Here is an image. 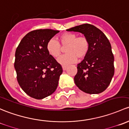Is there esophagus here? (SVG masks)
I'll return each instance as SVG.
<instances>
[{
	"label": "esophagus",
	"mask_w": 129,
	"mask_h": 129,
	"mask_svg": "<svg viewBox=\"0 0 129 129\" xmlns=\"http://www.w3.org/2000/svg\"><path fill=\"white\" fill-rule=\"evenodd\" d=\"M67 66H62V68H63V71H65V70H66V69H67Z\"/></svg>",
	"instance_id": "esophagus-1"
}]
</instances>
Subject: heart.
<instances>
[{
	"instance_id": "b5f03b06",
	"label": "heart",
	"mask_w": 129,
	"mask_h": 129,
	"mask_svg": "<svg viewBox=\"0 0 129 129\" xmlns=\"http://www.w3.org/2000/svg\"><path fill=\"white\" fill-rule=\"evenodd\" d=\"M62 47L66 48L67 54L60 57L58 62L63 65H68L76 62L78 58L79 59L84 58L89 51V42L84 36L78 37L73 33L66 32L59 37ZM46 50L50 56L57 58L61 55L62 48L59 42L51 38L46 44Z\"/></svg>"
}]
</instances>
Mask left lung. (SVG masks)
<instances>
[{
	"mask_svg": "<svg viewBox=\"0 0 129 129\" xmlns=\"http://www.w3.org/2000/svg\"><path fill=\"white\" fill-rule=\"evenodd\" d=\"M83 34L89 42L88 54L78 64L74 76L77 87L87 94H99L106 89L114 74V55L109 41L104 33L91 24L67 29Z\"/></svg>",
	"mask_w": 129,
	"mask_h": 129,
	"instance_id": "obj_1",
	"label": "left lung"
}]
</instances>
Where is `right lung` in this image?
<instances>
[{
	"mask_svg": "<svg viewBox=\"0 0 129 129\" xmlns=\"http://www.w3.org/2000/svg\"><path fill=\"white\" fill-rule=\"evenodd\" d=\"M58 30L40 29L28 33L15 51L14 63L18 83L29 96L42 99L58 87L61 66L50 56L46 44Z\"/></svg>",
	"mask_w": 129,
	"mask_h": 129,
	"instance_id": "add662e5",
	"label": "right lung"
}]
</instances>
